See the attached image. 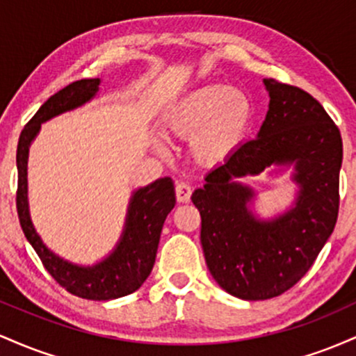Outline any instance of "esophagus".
<instances>
[{
  "label": "esophagus",
  "mask_w": 356,
  "mask_h": 356,
  "mask_svg": "<svg viewBox=\"0 0 356 356\" xmlns=\"http://www.w3.org/2000/svg\"><path fill=\"white\" fill-rule=\"evenodd\" d=\"M191 194H192V189L189 184L184 181H179L175 184V197H177L179 202H189Z\"/></svg>",
  "instance_id": "1"
}]
</instances>
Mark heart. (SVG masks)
<instances>
[{
  "instance_id": "b5f03b06",
  "label": "heart",
  "mask_w": 356,
  "mask_h": 356,
  "mask_svg": "<svg viewBox=\"0 0 356 356\" xmlns=\"http://www.w3.org/2000/svg\"><path fill=\"white\" fill-rule=\"evenodd\" d=\"M251 99L227 85H206L184 97L165 118L170 134L191 138L195 157L206 162L226 159L248 134Z\"/></svg>"
}]
</instances>
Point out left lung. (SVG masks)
I'll return each mask as SVG.
<instances>
[{
    "instance_id": "obj_1",
    "label": "left lung",
    "mask_w": 356,
    "mask_h": 356,
    "mask_svg": "<svg viewBox=\"0 0 356 356\" xmlns=\"http://www.w3.org/2000/svg\"><path fill=\"white\" fill-rule=\"evenodd\" d=\"M269 110L259 134L206 175L192 194L201 212V244L218 284L241 300L283 295L313 266L334 229L340 207L343 144L321 104L295 85L264 79ZM297 164L300 195L275 221L247 209L252 193L237 182L271 163Z\"/></svg>"
}]
</instances>
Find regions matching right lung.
Segmentation results:
<instances>
[{
	"mask_svg": "<svg viewBox=\"0 0 356 356\" xmlns=\"http://www.w3.org/2000/svg\"><path fill=\"white\" fill-rule=\"evenodd\" d=\"M99 85L100 79L73 81L44 102L38 112L31 117V120L24 125L16 150V165H18L16 211L24 236L42 259L44 269L61 288L85 300L107 301L134 293L140 288L152 271L162 226L167 214L175 206L172 179L162 177L134 194L122 241L107 259L92 268L73 266L48 251L31 224L26 202L28 149L38 134L40 127L48 118L88 102L97 93Z\"/></svg>",
	"mask_w": 356,
	"mask_h": 356,
	"instance_id": "add662e5",
	"label": "right lung"
}]
</instances>
